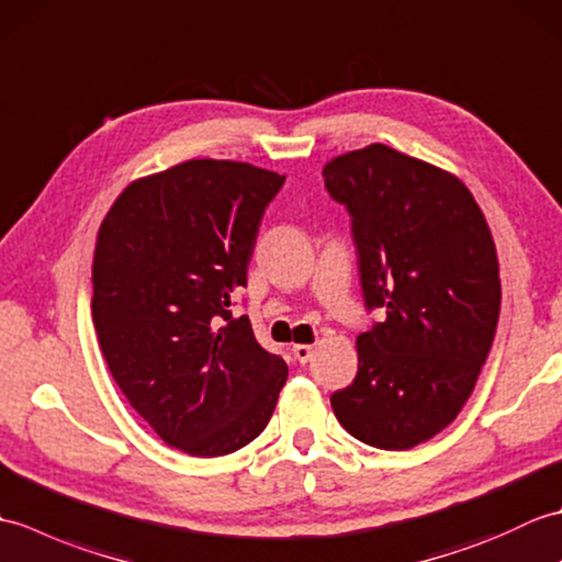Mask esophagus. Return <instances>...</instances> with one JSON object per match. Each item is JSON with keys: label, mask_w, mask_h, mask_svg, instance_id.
Masks as SVG:
<instances>
[{"label": "esophagus", "mask_w": 562, "mask_h": 562, "mask_svg": "<svg viewBox=\"0 0 562 562\" xmlns=\"http://www.w3.org/2000/svg\"><path fill=\"white\" fill-rule=\"evenodd\" d=\"M292 355H294V360L296 362H308L312 360V355H314V345H304V342H300V345H292Z\"/></svg>", "instance_id": "obj_1"}]
</instances>
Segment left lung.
<instances>
[{"label": "left lung", "instance_id": "1", "mask_svg": "<svg viewBox=\"0 0 562 562\" xmlns=\"http://www.w3.org/2000/svg\"><path fill=\"white\" fill-rule=\"evenodd\" d=\"M348 207L367 308L386 318L357 336V376L333 413L369 447L432 439L473 393L499 316L495 241L457 176L386 145L324 166Z\"/></svg>", "mask_w": 562, "mask_h": 562}]
</instances>
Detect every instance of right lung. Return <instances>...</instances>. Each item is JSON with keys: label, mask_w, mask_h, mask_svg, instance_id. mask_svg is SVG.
Segmentation results:
<instances>
[{"label": "right lung", "mask_w": 562, "mask_h": 562, "mask_svg": "<svg viewBox=\"0 0 562 562\" xmlns=\"http://www.w3.org/2000/svg\"><path fill=\"white\" fill-rule=\"evenodd\" d=\"M284 176L190 159L130 183L101 222L91 316L115 384L166 445L214 459L254 441L288 381L248 316L258 226Z\"/></svg>", "instance_id": "1"}]
</instances>
